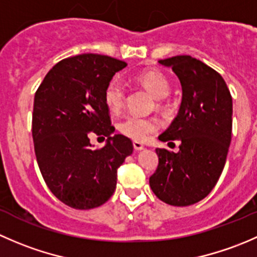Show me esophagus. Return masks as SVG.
I'll list each match as a JSON object with an SVG mask.
<instances>
[{
  "label": "esophagus",
  "mask_w": 257,
  "mask_h": 257,
  "mask_svg": "<svg viewBox=\"0 0 257 257\" xmlns=\"http://www.w3.org/2000/svg\"><path fill=\"white\" fill-rule=\"evenodd\" d=\"M133 147H134V149H136V150L144 149V144L141 143V142H137V141L133 142Z\"/></svg>",
  "instance_id": "obj_1"
}]
</instances>
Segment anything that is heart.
Listing matches in <instances>:
<instances>
[{
	"label": "heart",
	"instance_id": "obj_1",
	"mask_svg": "<svg viewBox=\"0 0 257 257\" xmlns=\"http://www.w3.org/2000/svg\"><path fill=\"white\" fill-rule=\"evenodd\" d=\"M138 82L147 88L157 99L165 98L170 92V84L167 77L159 71H145L138 74ZM103 99L110 112L116 113L123 107L125 100V85L120 79L114 77L107 83L103 92ZM158 121L154 118L139 115H128L118 123V131L134 141H145L158 131Z\"/></svg>",
	"mask_w": 257,
	"mask_h": 257
}]
</instances>
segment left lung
Listing matches in <instances>:
<instances>
[{
  "mask_svg": "<svg viewBox=\"0 0 257 257\" xmlns=\"http://www.w3.org/2000/svg\"><path fill=\"white\" fill-rule=\"evenodd\" d=\"M159 63L173 69L183 89L178 115L159 139L181 144L178 153L155 149L159 164L149 185L169 205H193L209 195L225 167L232 98L224 78L199 59L175 56Z\"/></svg>",
  "mask_w": 257,
  "mask_h": 257,
  "instance_id": "1",
  "label": "left lung"
}]
</instances>
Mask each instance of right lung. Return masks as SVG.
Here are the masks:
<instances>
[{"instance_id": "obj_1", "label": "right lung", "mask_w": 257, "mask_h": 257, "mask_svg": "<svg viewBox=\"0 0 257 257\" xmlns=\"http://www.w3.org/2000/svg\"><path fill=\"white\" fill-rule=\"evenodd\" d=\"M126 63L108 56L84 53L62 59L46 74L35 94L32 137L41 174L57 199L88 210L109 200L116 170L133 153V143L110 134L109 109L103 99L107 83ZM92 133L107 137L93 150Z\"/></svg>"}]
</instances>
